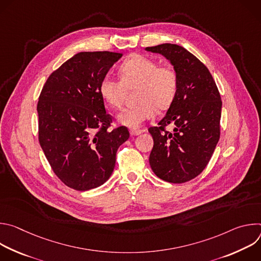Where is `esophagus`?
Listing matches in <instances>:
<instances>
[{
    "mask_svg": "<svg viewBox=\"0 0 261 261\" xmlns=\"http://www.w3.org/2000/svg\"><path fill=\"white\" fill-rule=\"evenodd\" d=\"M143 132V130H140V129H135V128H131L130 129V134L133 135V136H136V135H139Z\"/></svg>",
    "mask_w": 261,
    "mask_h": 261,
    "instance_id": "34e87169",
    "label": "esophagus"
}]
</instances>
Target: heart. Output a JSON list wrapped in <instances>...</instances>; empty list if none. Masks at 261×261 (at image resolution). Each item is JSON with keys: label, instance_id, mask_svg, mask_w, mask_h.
Returning a JSON list of instances; mask_svg holds the SVG:
<instances>
[{"label": "heart", "instance_id": "b5f03b06", "mask_svg": "<svg viewBox=\"0 0 261 261\" xmlns=\"http://www.w3.org/2000/svg\"><path fill=\"white\" fill-rule=\"evenodd\" d=\"M120 81L104 76L99 84V94L113 108L122 106L128 90H135V105L124 108L118 116L121 125L137 128L155 116L156 108L164 110L172 103L178 87L173 68L159 65L142 55H132L119 67Z\"/></svg>", "mask_w": 261, "mask_h": 261}]
</instances>
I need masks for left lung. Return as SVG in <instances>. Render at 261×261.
<instances>
[{
	"mask_svg": "<svg viewBox=\"0 0 261 261\" xmlns=\"http://www.w3.org/2000/svg\"><path fill=\"white\" fill-rule=\"evenodd\" d=\"M145 50L169 60L178 79L165 117L148 129L154 138L150 165L163 180H191L205 168L220 138V93L208 69L184 47L164 43ZM168 124L175 126L173 134L165 130Z\"/></svg>",
	"mask_w": 261,
	"mask_h": 261,
	"instance_id": "1",
	"label": "left lung"
}]
</instances>
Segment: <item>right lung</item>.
Masks as SVG:
<instances>
[{
  "mask_svg": "<svg viewBox=\"0 0 261 261\" xmlns=\"http://www.w3.org/2000/svg\"><path fill=\"white\" fill-rule=\"evenodd\" d=\"M110 51L73 56L47 79L37 104L39 142L56 175L68 187L87 191L103 185L116 165L118 148L129 138L110 130L99 84L122 58Z\"/></svg>",
  "mask_w": 261,
  "mask_h": 261,
  "instance_id": "right-lung-1",
  "label": "right lung"
}]
</instances>
